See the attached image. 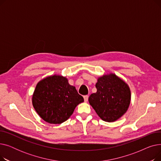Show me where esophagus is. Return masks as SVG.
I'll list each match as a JSON object with an SVG mask.
<instances>
[{
  "mask_svg": "<svg viewBox=\"0 0 161 161\" xmlns=\"http://www.w3.org/2000/svg\"><path fill=\"white\" fill-rule=\"evenodd\" d=\"M88 98H89V96H88V95H85V96L83 97V98H84V100H85V102H87Z\"/></svg>",
  "mask_w": 161,
  "mask_h": 161,
  "instance_id": "esophagus-1",
  "label": "esophagus"
}]
</instances>
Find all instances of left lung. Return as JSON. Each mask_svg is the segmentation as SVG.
<instances>
[{"label":"left lung","mask_w":161,"mask_h":161,"mask_svg":"<svg viewBox=\"0 0 161 161\" xmlns=\"http://www.w3.org/2000/svg\"><path fill=\"white\" fill-rule=\"evenodd\" d=\"M97 92L89 97V103L104 121L114 122L127 111L130 91L123 80L114 74L103 75L96 83Z\"/></svg>","instance_id":"8db88e82"}]
</instances>
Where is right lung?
<instances>
[{
  "instance_id": "right-lung-1",
  "label": "right lung",
  "mask_w": 161,
  "mask_h": 161,
  "mask_svg": "<svg viewBox=\"0 0 161 161\" xmlns=\"http://www.w3.org/2000/svg\"><path fill=\"white\" fill-rule=\"evenodd\" d=\"M84 101L75 87L62 75H54L40 81L32 95L34 108L42 119L51 124H61Z\"/></svg>"
}]
</instances>
